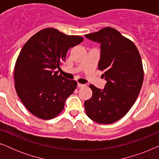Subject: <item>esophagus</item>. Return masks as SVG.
Instances as JSON below:
<instances>
[{
  "mask_svg": "<svg viewBox=\"0 0 159 159\" xmlns=\"http://www.w3.org/2000/svg\"><path fill=\"white\" fill-rule=\"evenodd\" d=\"M84 84H81V83H78L77 84V87L78 88H82V87H84Z\"/></svg>",
  "mask_w": 159,
  "mask_h": 159,
  "instance_id": "1",
  "label": "esophagus"
}]
</instances>
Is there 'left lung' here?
<instances>
[{
	"label": "left lung",
	"instance_id": "1",
	"mask_svg": "<svg viewBox=\"0 0 159 159\" xmlns=\"http://www.w3.org/2000/svg\"><path fill=\"white\" fill-rule=\"evenodd\" d=\"M101 43L98 69L106 82L103 90L90 84L93 95L84 102L88 116L108 125L125 116L135 102L144 78L141 57L136 45L114 28L107 27L84 35Z\"/></svg>",
	"mask_w": 159,
	"mask_h": 159
}]
</instances>
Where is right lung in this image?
Masks as SVG:
<instances>
[{
	"instance_id": "obj_1",
	"label": "right lung",
	"mask_w": 159,
	"mask_h": 159,
	"mask_svg": "<svg viewBox=\"0 0 159 159\" xmlns=\"http://www.w3.org/2000/svg\"><path fill=\"white\" fill-rule=\"evenodd\" d=\"M77 35H66L54 28H45L24 45L14 66L15 89L29 111L48 120L62 111L65 101L77 82L58 75L66 52L83 41Z\"/></svg>"
}]
</instances>
